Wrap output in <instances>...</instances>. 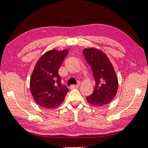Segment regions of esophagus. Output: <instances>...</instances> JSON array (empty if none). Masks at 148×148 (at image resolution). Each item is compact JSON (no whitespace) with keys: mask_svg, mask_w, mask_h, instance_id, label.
<instances>
[{"mask_svg":"<svg viewBox=\"0 0 148 148\" xmlns=\"http://www.w3.org/2000/svg\"><path fill=\"white\" fill-rule=\"evenodd\" d=\"M79 87V84H77V85H71L70 86L71 89H73V88H78Z\"/></svg>","mask_w":148,"mask_h":148,"instance_id":"obj_1","label":"esophagus"}]
</instances>
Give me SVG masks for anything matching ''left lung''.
<instances>
[{
  "label": "left lung",
  "mask_w": 148,
  "mask_h": 148,
  "mask_svg": "<svg viewBox=\"0 0 148 148\" xmlns=\"http://www.w3.org/2000/svg\"><path fill=\"white\" fill-rule=\"evenodd\" d=\"M83 53L91 66L96 82L93 93L86 97L88 103L97 107L109 104L118 89V77L112 62L102 50L95 47L85 48Z\"/></svg>",
  "instance_id": "left-lung-1"
}]
</instances>
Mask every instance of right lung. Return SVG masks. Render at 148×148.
<instances>
[{
	"label": "right lung",
	"mask_w": 148,
	"mask_h": 148,
	"mask_svg": "<svg viewBox=\"0 0 148 148\" xmlns=\"http://www.w3.org/2000/svg\"><path fill=\"white\" fill-rule=\"evenodd\" d=\"M68 53V49H53L36 62L30 76V88L34 101L40 107L56 108L64 101L69 89L61 85L58 70Z\"/></svg>",
	"instance_id": "right-lung-1"
}]
</instances>
